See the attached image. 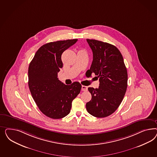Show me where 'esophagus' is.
Masks as SVG:
<instances>
[{
    "mask_svg": "<svg viewBox=\"0 0 157 157\" xmlns=\"http://www.w3.org/2000/svg\"><path fill=\"white\" fill-rule=\"evenodd\" d=\"M87 87L86 86H82V90L83 91H85L87 90Z\"/></svg>",
    "mask_w": 157,
    "mask_h": 157,
    "instance_id": "1",
    "label": "esophagus"
}]
</instances>
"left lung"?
Instances as JSON below:
<instances>
[{
  "instance_id": "obj_1",
  "label": "left lung",
  "mask_w": 157,
  "mask_h": 157,
  "mask_svg": "<svg viewBox=\"0 0 157 157\" xmlns=\"http://www.w3.org/2000/svg\"><path fill=\"white\" fill-rule=\"evenodd\" d=\"M86 40L93 55L87 72L90 75L94 73L100 81L98 89L88 88L92 97L86 103V109L94 117H105L114 113L123 100L127 88V70L117 48L95 40Z\"/></svg>"
}]
</instances>
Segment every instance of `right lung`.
I'll return each mask as SVG.
<instances>
[{
    "mask_svg": "<svg viewBox=\"0 0 157 157\" xmlns=\"http://www.w3.org/2000/svg\"><path fill=\"white\" fill-rule=\"evenodd\" d=\"M78 39L47 43L36 52L28 70V85L31 94L43 114L53 119L70 113L72 102L80 93L82 86L74 82L66 85L57 78L63 67L62 55Z\"/></svg>",
    "mask_w": 157,
    "mask_h": 157,
    "instance_id": "right-lung-1",
    "label": "right lung"
}]
</instances>
